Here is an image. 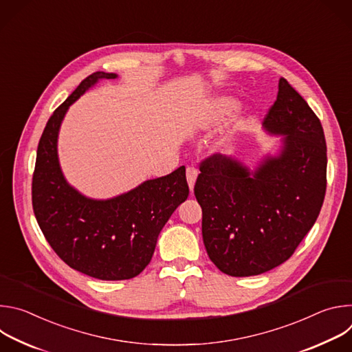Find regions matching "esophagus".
Returning <instances> with one entry per match:
<instances>
[{
	"label": "esophagus",
	"instance_id": "1",
	"mask_svg": "<svg viewBox=\"0 0 352 352\" xmlns=\"http://www.w3.org/2000/svg\"><path fill=\"white\" fill-rule=\"evenodd\" d=\"M196 178H197V170L195 167H188L186 168V179H188V185H189L190 190L193 189Z\"/></svg>",
	"mask_w": 352,
	"mask_h": 352
}]
</instances>
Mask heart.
Wrapping results in <instances>:
<instances>
[{
	"label": "heart",
	"mask_w": 352,
	"mask_h": 352,
	"mask_svg": "<svg viewBox=\"0 0 352 352\" xmlns=\"http://www.w3.org/2000/svg\"><path fill=\"white\" fill-rule=\"evenodd\" d=\"M232 109V100L230 97H220L205 110L202 117L197 121V128L200 129H208L214 125H217L221 118ZM236 128H227L220 133V136L216 140V147L223 150L230 146V143L234 139Z\"/></svg>",
	"instance_id": "b5f03b06"
}]
</instances>
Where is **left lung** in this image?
I'll return each instance as SVG.
<instances>
[{"label": "left lung", "instance_id": "1", "mask_svg": "<svg viewBox=\"0 0 352 352\" xmlns=\"http://www.w3.org/2000/svg\"><path fill=\"white\" fill-rule=\"evenodd\" d=\"M283 136L278 153L250 170L213 155L200 164L195 196L210 261L232 277L258 276L291 258L314 227L326 193V139L308 103L284 78L263 121Z\"/></svg>", "mask_w": 352, "mask_h": 352}]
</instances>
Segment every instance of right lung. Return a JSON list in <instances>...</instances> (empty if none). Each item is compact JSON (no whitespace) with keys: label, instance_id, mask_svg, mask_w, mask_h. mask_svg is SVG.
<instances>
[{"label":"right lung","instance_id":"obj_1","mask_svg":"<svg viewBox=\"0 0 352 352\" xmlns=\"http://www.w3.org/2000/svg\"><path fill=\"white\" fill-rule=\"evenodd\" d=\"M117 76L91 74L50 117L32 182L34 216L54 252L86 276L113 281L132 278L150 263L160 231L189 195L184 166L111 199L87 197L65 179L57 150L63 120L86 90Z\"/></svg>","mask_w":352,"mask_h":352}]
</instances>
